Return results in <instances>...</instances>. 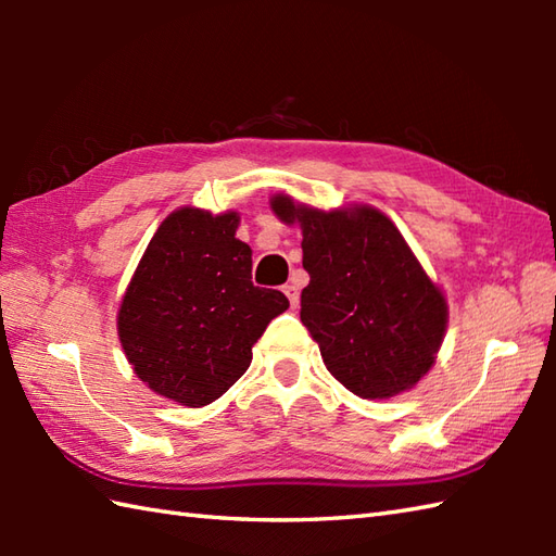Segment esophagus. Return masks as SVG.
<instances>
[{
  "label": "esophagus",
  "instance_id": "esophagus-1",
  "mask_svg": "<svg viewBox=\"0 0 556 556\" xmlns=\"http://www.w3.org/2000/svg\"><path fill=\"white\" fill-rule=\"evenodd\" d=\"M281 291H285L287 293V299H289V303H291V308H296V305H299V287L296 285H287L285 289H281Z\"/></svg>",
  "mask_w": 556,
  "mask_h": 556
}]
</instances>
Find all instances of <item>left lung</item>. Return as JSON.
Instances as JSON below:
<instances>
[{
    "mask_svg": "<svg viewBox=\"0 0 556 556\" xmlns=\"http://www.w3.org/2000/svg\"><path fill=\"white\" fill-rule=\"evenodd\" d=\"M287 227H301V323L327 370L361 399L416 387L434 365L448 305L410 245L372 205L317 210L287 193L269 198Z\"/></svg>",
    "mask_w": 556,
    "mask_h": 556,
    "instance_id": "left-lung-1",
    "label": "left lung"
}]
</instances>
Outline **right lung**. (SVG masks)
Instances as JSON below:
<instances>
[{
	"label": "right lung",
	"mask_w": 556,
	"mask_h": 556,
	"mask_svg": "<svg viewBox=\"0 0 556 556\" xmlns=\"http://www.w3.org/2000/svg\"><path fill=\"white\" fill-rule=\"evenodd\" d=\"M239 212L179 207L152 236L116 313L134 372L152 392L207 406L239 380L253 344L289 308L281 291L253 287V251L236 239Z\"/></svg>",
	"instance_id": "right-lung-1"
}]
</instances>
